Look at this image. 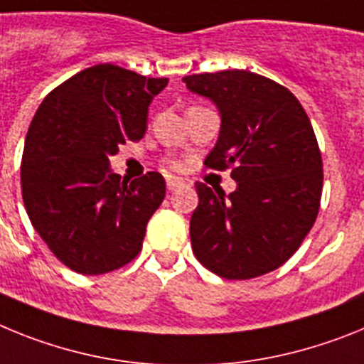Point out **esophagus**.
I'll return each mask as SVG.
<instances>
[{"instance_id":"1","label":"esophagus","mask_w":364,"mask_h":364,"mask_svg":"<svg viewBox=\"0 0 364 364\" xmlns=\"http://www.w3.org/2000/svg\"><path fill=\"white\" fill-rule=\"evenodd\" d=\"M185 179L178 178V176H166V186H168V191L181 188V186H185Z\"/></svg>"}]
</instances>
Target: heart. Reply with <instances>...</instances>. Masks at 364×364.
Returning <instances> with one entry per match:
<instances>
[{"mask_svg":"<svg viewBox=\"0 0 364 364\" xmlns=\"http://www.w3.org/2000/svg\"><path fill=\"white\" fill-rule=\"evenodd\" d=\"M172 164H176V163H172Z\"/></svg>","mask_w":364,"mask_h":364,"instance_id":"1","label":"heart"}]
</instances>
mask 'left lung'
<instances>
[{"instance_id": "left-lung-1", "label": "left lung", "mask_w": 364, "mask_h": 364, "mask_svg": "<svg viewBox=\"0 0 364 364\" xmlns=\"http://www.w3.org/2000/svg\"><path fill=\"white\" fill-rule=\"evenodd\" d=\"M183 82L220 109V137L205 166L230 168L236 181L229 196L196 183V258L227 280L278 269L304 242L321 207L322 157L304 107L287 87L243 69Z\"/></svg>"}]
</instances>
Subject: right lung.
Here are the masks:
<instances>
[{
    "instance_id": "add662e5",
    "label": "right lung",
    "mask_w": 364,
    "mask_h": 364,
    "mask_svg": "<svg viewBox=\"0 0 364 364\" xmlns=\"http://www.w3.org/2000/svg\"><path fill=\"white\" fill-rule=\"evenodd\" d=\"M166 84L99 64L62 82L38 107L25 137L21 196L36 232L69 269L109 273L143 249L164 178L148 172L124 181L109 170V156L143 139L148 106Z\"/></svg>"
}]
</instances>
